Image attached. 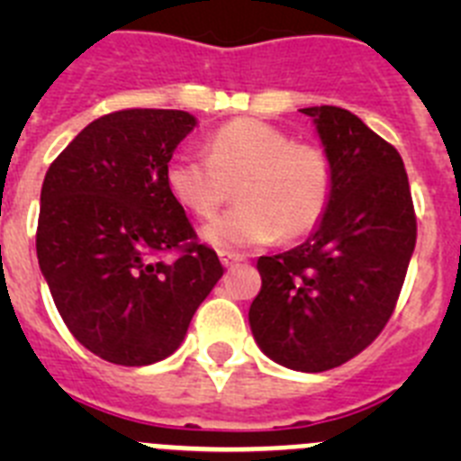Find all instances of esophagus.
Segmentation results:
<instances>
[{"mask_svg":"<svg viewBox=\"0 0 461 461\" xmlns=\"http://www.w3.org/2000/svg\"><path fill=\"white\" fill-rule=\"evenodd\" d=\"M219 258H221L223 267H233L235 263H240V260H244L242 256L235 254V251H219Z\"/></svg>","mask_w":461,"mask_h":461,"instance_id":"obj_1","label":"esophagus"}]
</instances>
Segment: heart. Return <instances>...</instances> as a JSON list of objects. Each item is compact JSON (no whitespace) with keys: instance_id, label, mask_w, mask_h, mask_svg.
Wrapping results in <instances>:
<instances>
[{"instance_id":"b5f03b06","label":"heart","mask_w":461,"mask_h":461,"mask_svg":"<svg viewBox=\"0 0 461 461\" xmlns=\"http://www.w3.org/2000/svg\"><path fill=\"white\" fill-rule=\"evenodd\" d=\"M207 157L175 154L166 166L170 195L195 217H212L238 195L240 205L203 228L223 249L297 240L319 228L332 201L335 173L325 149L295 142L256 117L226 122L205 142Z\"/></svg>"}]
</instances>
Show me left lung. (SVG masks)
<instances>
[{
	"label": "left lung",
	"instance_id": "left-lung-1",
	"mask_svg": "<svg viewBox=\"0 0 461 461\" xmlns=\"http://www.w3.org/2000/svg\"><path fill=\"white\" fill-rule=\"evenodd\" d=\"M303 113L332 164V201L307 242L258 258L249 325L275 362L325 372L365 351L390 321L418 223L404 161L388 140L337 105Z\"/></svg>",
	"mask_w": 461,
	"mask_h": 461
}]
</instances>
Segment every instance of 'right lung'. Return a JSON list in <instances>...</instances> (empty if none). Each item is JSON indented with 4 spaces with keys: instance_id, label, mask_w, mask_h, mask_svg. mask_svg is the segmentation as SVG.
Wrapping results in <instances>:
<instances>
[{
    "instance_id": "add662e5",
    "label": "right lung",
    "mask_w": 461,
    "mask_h": 461,
    "mask_svg": "<svg viewBox=\"0 0 461 461\" xmlns=\"http://www.w3.org/2000/svg\"><path fill=\"white\" fill-rule=\"evenodd\" d=\"M195 124L185 110L110 113L68 142L41 186V272L71 335L113 365L168 357L223 275L166 186Z\"/></svg>"
}]
</instances>
